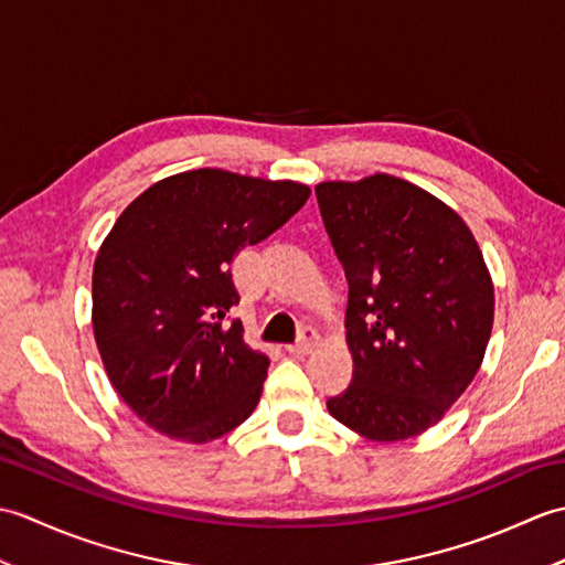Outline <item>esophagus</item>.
<instances>
[{
	"label": "esophagus",
	"mask_w": 565,
	"mask_h": 565,
	"mask_svg": "<svg viewBox=\"0 0 565 565\" xmlns=\"http://www.w3.org/2000/svg\"><path fill=\"white\" fill-rule=\"evenodd\" d=\"M320 338L318 332L313 328H303L301 332V340H298L296 344H286V352L289 354H296V356H303V354H310L318 347Z\"/></svg>",
	"instance_id": "1"
}]
</instances>
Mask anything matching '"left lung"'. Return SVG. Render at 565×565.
I'll list each match as a JSON object with an SVG mask.
<instances>
[{"mask_svg": "<svg viewBox=\"0 0 565 565\" xmlns=\"http://www.w3.org/2000/svg\"><path fill=\"white\" fill-rule=\"evenodd\" d=\"M350 281V388L330 415L371 441L423 435L483 364L495 289L483 252L447 203L393 174L316 186Z\"/></svg>", "mask_w": 565, "mask_h": 565, "instance_id": "obj_1", "label": "left lung"}]
</instances>
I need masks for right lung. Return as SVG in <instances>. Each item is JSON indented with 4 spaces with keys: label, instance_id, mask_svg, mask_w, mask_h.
Wrapping results in <instances>:
<instances>
[{
    "label": "right lung",
    "instance_id": "1",
    "mask_svg": "<svg viewBox=\"0 0 565 565\" xmlns=\"http://www.w3.org/2000/svg\"><path fill=\"white\" fill-rule=\"evenodd\" d=\"M310 186L215 167L148 186L94 259L92 328L114 391L160 435L206 444L255 411L269 356L243 340L231 264L291 218Z\"/></svg>",
    "mask_w": 565,
    "mask_h": 565
}]
</instances>
